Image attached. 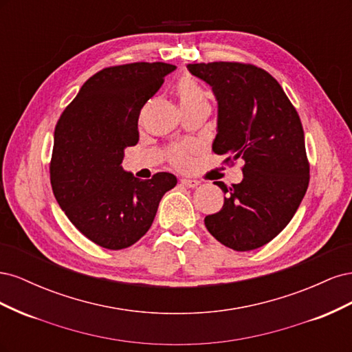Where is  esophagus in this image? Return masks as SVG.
<instances>
[{
    "label": "esophagus",
    "mask_w": 352,
    "mask_h": 352,
    "mask_svg": "<svg viewBox=\"0 0 352 352\" xmlns=\"http://www.w3.org/2000/svg\"><path fill=\"white\" fill-rule=\"evenodd\" d=\"M180 184L186 188H197L199 185V182L195 179H180Z\"/></svg>",
    "instance_id": "obj_1"
}]
</instances>
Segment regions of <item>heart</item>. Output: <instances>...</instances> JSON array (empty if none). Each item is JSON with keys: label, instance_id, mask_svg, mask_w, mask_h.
<instances>
[{"label": "heart", "instance_id": "b5f03b06", "mask_svg": "<svg viewBox=\"0 0 352 352\" xmlns=\"http://www.w3.org/2000/svg\"><path fill=\"white\" fill-rule=\"evenodd\" d=\"M177 94L180 98V104L182 107H188V105H195L199 102H207L206 98V92L202 91L199 85L192 80V79H182L177 85ZM170 158H172V163L176 167H186L189 164V157L185 148H175L170 154Z\"/></svg>", "mask_w": 352, "mask_h": 352}]
</instances>
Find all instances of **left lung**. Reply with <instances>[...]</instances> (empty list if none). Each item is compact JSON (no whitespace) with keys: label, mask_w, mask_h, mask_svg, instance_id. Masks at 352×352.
Instances as JSON below:
<instances>
[{"label":"left lung","mask_w":352,"mask_h":352,"mask_svg":"<svg viewBox=\"0 0 352 352\" xmlns=\"http://www.w3.org/2000/svg\"><path fill=\"white\" fill-rule=\"evenodd\" d=\"M186 67L217 101L212 151L245 162L241 184L214 182L226 197L221 210L204 219L206 228L235 251L260 248L286 228L307 192L310 166L300 116L263 69L228 61Z\"/></svg>","instance_id":"left-lung-1"}]
</instances>
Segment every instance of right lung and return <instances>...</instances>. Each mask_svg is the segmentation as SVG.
I'll list each match as a JSON object with an SVG mask.
<instances>
[{
    "label": "right lung",
    "instance_id": "right-lung-1",
    "mask_svg": "<svg viewBox=\"0 0 352 352\" xmlns=\"http://www.w3.org/2000/svg\"><path fill=\"white\" fill-rule=\"evenodd\" d=\"M173 70L167 63L102 69L83 83L56 126L52 192L74 228L102 248L140 241L177 184L172 173L140 180L122 167L126 148L140 141L141 109Z\"/></svg>",
    "mask_w": 352,
    "mask_h": 352
}]
</instances>
